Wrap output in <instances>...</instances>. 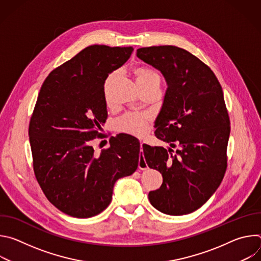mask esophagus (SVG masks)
I'll list each match as a JSON object with an SVG mask.
<instances>
[{"label":"esophagus","mask_w":261,"mask_h":261,"mask_svg":"<svg viewBox=\"0 0 261 261\" xmlns=\"http://www.w3.org/2000/svg\"><path fill=\"white\" fill-rule=\"evenodd\" d=\"M142 147H143V142L141 141V142H140V150H141V152H142ZM138 168L141 169V170H144V169L147 168V164H146L145 159H144L143 156H140V157H139V160H138Z\"/></svg>","instance_id":"1"}]
</instances>
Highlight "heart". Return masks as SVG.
I'll return each mask as SVG.
<instances>
[{"label":"heart","mask_w":261,"mask_h":261,"mask_svg":"<svg viewBox=\"0 0 261 261\" xmlns=\"http://www.w3.org/2000/svg\"><path fill=\"white\" fill-rule=\"evenodd\" d=\"M133 71L140 90L145 88L160 89L161 76L156 69L150 66H137L134 68ZM117 77H118V72L115 71L113 73H110L104 82L103 94H104V99L107 105L110 104L109 90ZM150 121H151V117L147 114H127L118 122L117 127H118V130L123 133L134 135V136H142L147 131Z\"/></svg>","instance_id":"b5f03b06"}]
</instances>
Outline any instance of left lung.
I'll use <instances>...</instances> for the list:
<instances>
[{
  "instance_id": "obj_1",
  "label": "left lung",
  "mask_w": 261,
  "mask_h": 261,
  "mask_svg": "<svg viewBox=\"0 0 261 261\" xmlns=\"http://www.w3.org/2000/svg\"><path fill=\"white\" fill-rule=\"evenodd\" d=\"M136 56L166 80L155 135L177 147L143 146L147 166L163 176L148 199L164 214H190L215 193L227 168L230 121L222 87L211 68L186 49L150 46L138 48Z\"/></svg>"
}]
</instances>
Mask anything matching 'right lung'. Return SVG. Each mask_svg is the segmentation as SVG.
I'll return each instance as SVG.
<instances>
[{"label":"right lung","instance_id":"add662e5","mask_svg":"<svg viewBox=\"0 0 261 261\" xmlns=\"http://www.w3.org/2000/svg\"><path fill=\"white\" fill-rule=\"evenodd\" d=\"M132 51V46H88L48 74L37 98L29 125L34 173L46 198L71 217L103 212L115 182L137 169V138L111 136L99 156L92 146L103 138L107 119L104 82Z\"/></svg>","mask_w":261,"mask_h":261}]
</instances>
